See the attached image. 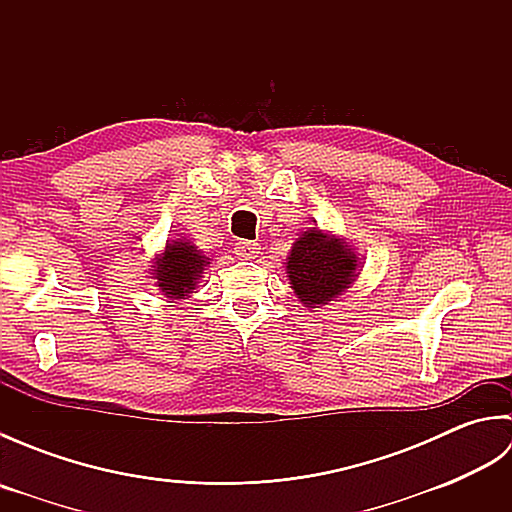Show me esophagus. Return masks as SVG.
I'll list each match as a JSON object with an SVG mask.
<instances>
[{
  "label": "esophagus",
  "instance_id": "obj_1",
  "mask_svg": "<svg viewBox=\"0 0 512 512\" xmlns=\"http://www.w3.org/2000/svg\"><path fill=\"white\" fill-rule=\"evenodd\" d=\"M259 244L257 242H237L235 244V255L242 259H255L259 255Z\"/></svg>",
  "mask_w": 512,
  "mask_h": 512
}]
</instances>
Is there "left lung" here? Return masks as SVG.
<instances>
[{
    "mask_svg": "<svg viewBox=\"0 0 512 512\" xmlns=\"http://www.w3.org/2000/svg\"><path fill=\"white\" fill-rule=\"evenodd\" d=\"M361 257L343 237L312 226L303 231L286 257L290 288L308 310L328 306L352 288L361 270Z\"/></svg>",
    "mask_w": 512,
    "mask_h": 512,
    "instance_id": "left-lung-1",
    "label": "left lung"
}]
</instances>
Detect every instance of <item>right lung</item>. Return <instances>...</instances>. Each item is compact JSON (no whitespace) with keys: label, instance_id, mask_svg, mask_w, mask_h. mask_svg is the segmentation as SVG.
I'll use <instances>...</instances> for the list:
<instances>
[{"label":"right lung","instance_id":"1","mask_svg":"<svg viewBox=\"0 0 512 512\" xmlns=\"http://www.w3.org/2000/svg\"><path fill=\"white\" fill-rule=\"evenodd\" d=\"M151 262H154L151 266V279L156 281L154 286L167 299L182 301L189 299L198 288L211 259L191 239L178 237L167 239L165 248Z\"/></svg>","mask_w":512,"mask_h":512}]
</instances>
